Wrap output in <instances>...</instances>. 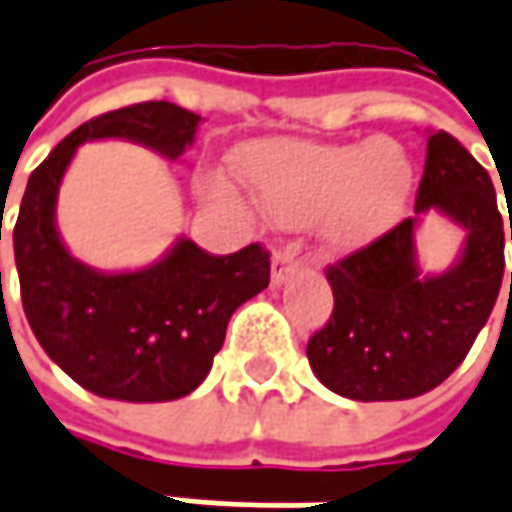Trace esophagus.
<instances>
[{
    "instance_id": "34e87169",
    "label": "esophagus",
    "mask_w": 512,
    "mask_h": 512,
    "mask_svg": "<svg viewBox=\"0 0 512 512\" xmlns=\"http://www.w3.org/2000/svg\"><path fill=\"white\" fill-rule=\"evenodd\" d=\"M300 260H297V249L294 246H286L280 252H274L272 257V286H283L289 280L291 274L297 272Z\"/></svg>"
}]
</instances>
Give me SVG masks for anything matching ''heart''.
I'll use <instances>...</instances> for the list:
<instances>
[{"label":"heart","mask_w":512,"mask_h":512,"mask_svg":"<svg viewBox=\"0 0 512 512\" xmlns=\"http://www.w3.org/2000/svg\"><path fill=\"white\" fill-rule=\"evenodd\" d=\"M263 212L289 229L323 223L328 246L357 252L394 229L414 195L408 152L379 135L323 147L263 141L238 158Z\"/></svg>","instance_id":"1"}]
</instances>
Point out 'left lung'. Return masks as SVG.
<instances>
[{"mask_svg":"<svg viewBox=\"0 0 512 512\" xmlns=\"http://www.w3.org/2000/svg\"><path fill=\"white\" fill-rule=\"evenodd\" d=\"M414 209V218L326 269L334 311L306 354L317 379L340 397L391 402L428 394L462 365L496 306L504 274L496 189L445 130L428 135ZM428 211L466 229L463 255L442 275H422L415 260V226Z\"/></svg>","mask_w":512,"mask_h":512,"instance_id":"left-lung-1","label":"left lung"}]
</instances>
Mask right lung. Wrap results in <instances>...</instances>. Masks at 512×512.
<instances>
[{
    "label": "right lung",
    "mask_w": 512,
    "mask_h": 512,
    "mask_svg": "<svg viewBox=\"0 0 512 512\" xmlns=\"http://www.w3.org/2000/svg\"><path fill=\"white\" fill-rule=\"evenodd\" d=\"M198 124L201 115L169 101L121 107L73 130L27 181L13 226L25 317L47 357L96 397L169 402L192 394L221 351L229 317L269 286V252L257 243L218 257L178 238L152 266L98 272L59 238V186L84 141L124 138L175 161Z\"/></svg>",
    "instance_id": "add662e5"
}]
</instances>
